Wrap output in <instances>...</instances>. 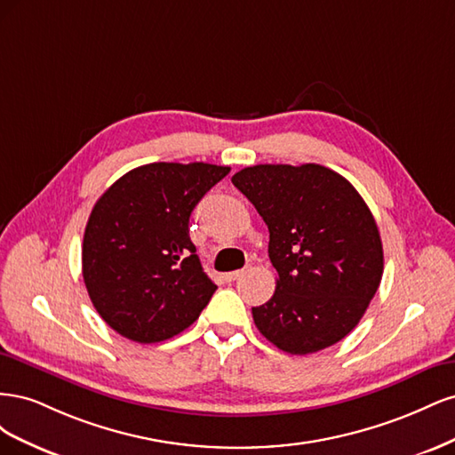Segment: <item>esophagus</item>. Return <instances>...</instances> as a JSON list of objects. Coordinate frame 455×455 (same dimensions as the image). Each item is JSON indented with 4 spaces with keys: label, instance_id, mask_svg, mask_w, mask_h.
Returning <instances> with one entry per match:
<instances>
[{
    "label": "esophagus",
    "instance_id": "1",
    "mask_svg": "<svg viewBox=\"0 0 455 455\" xmlns=\"http://www.w3.org/2000/svg\"><path fill=\"white\" fill-rule=\"evenodd\" d=\"M243 273H244L243 269H239V271H231V273H226V275H224V279H226L228 283H231V281H237L239 277H243Z\"/></svg>",
    "mask_w": 455,
    "mask_h": 455
}]
</instances>
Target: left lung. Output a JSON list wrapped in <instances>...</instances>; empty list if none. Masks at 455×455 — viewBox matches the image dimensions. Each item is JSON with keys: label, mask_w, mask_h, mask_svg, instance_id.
<instances>
[{"label": "left lung", "mask_w": 455, "mask_h": 455, "mask_svg": "<svg viewBox=\"0 0 455 455\" xmlns=\"http://www.w3.org/2000/svg\"><path fill=\"white\" fill-rule=\"evenodd\" d=\"M269 229L279 279L254 324L275 347L309 355L359 324L383 275V246L368 204L323 164H256L231 178Z\"/></svg>", "instance_id": "8db88e82"}]
</instances>
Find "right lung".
I'll return each mask as SVG.
<instances>
[{"mask_svg":"<svg viewBox=\"0 0 455 455\" xmlns=\"http://www.w3.org/2000/svg\"><path fill=\"white\" fill-rule=\"evenodd\" d=\"M228 172L211 163H149L96 201L81 249L84 281L117 334L157 343L199 319L216 284L189 239V216Z\"/></svg>","mask_w":455,"mask_h":455,"instance_id":"right-lung-1","label":"right lung"}]
</instances>
